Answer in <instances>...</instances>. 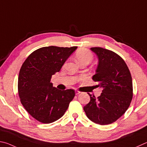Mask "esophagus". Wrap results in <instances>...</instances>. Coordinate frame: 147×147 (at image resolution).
Wrapping results in <instances>:
<instances>
[{"mask_svg": "<svg viewBox=\"0 0 147 147\" xmlns=\"http://www.w3.org/2000/svg\"><path fill=\"white\" fill-rule=\"evenodd\" d=\"M75 92H76V95H78V94H79L81 93V92H79L78 90H76Z\"/></svg>", "mask_w": 147, "mask_h": 147, "instance_id": "1", "label": "esophagus"}]
</instances>
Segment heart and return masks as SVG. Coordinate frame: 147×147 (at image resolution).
<instances>
[{"instance_id":"obj_1","label":"heart","mask_w":147,"mask_h":147,"mask_svg":"<svg viewBox=\"0 0 147 147\" xmlns=\"http://www.w3.org/2000/svg\"><path fill=\"white\" fill-rule=\"evenodd\" d=\"M76 58L79 64L91 62L93 59V55L90 51L85 48H81L76 53Z\"/></svg>"}]
</instances>
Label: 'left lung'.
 Wrapping results in <instances>:
<instances>
[{"mask_svg": "<svg viewBox=\"0 0 147 147\" xmlns=\"http://www.w3.org/2000/svg\"><path fill=\"white\" fill-rule=\"evenodd\" d=\"M90 50L98 58L92 79L103 90L97 98L88 94L90 101L83 109L92 121L109 125L122 116L130 106L133 96L132 76L127 64L117 53L100 47Z\"/></svg>", "mask_w": 147, "mask_h": 147, "instance_id": "8db88e82", "label": "left lung"}]
</instances>
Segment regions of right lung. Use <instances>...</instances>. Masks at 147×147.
Instances as JSON below:
<instances>
[{"instance_id":"1","label":"right lung","mask_w":147,"mask_h":147,"mask_svg":"<svg viewBox=\"0 0 147 147\" xmlns=\"http://www.w3.org/2000/svg\"><path fill=\"white\" fill-rule=\"evenodd\" d=\"M77 48L42 47L31 53L22 64L18 78L20 102L38 121L51 123L60 119L75 96L74 90H60L53 87L50 81Z\"/></svg>"}]
</instances>
